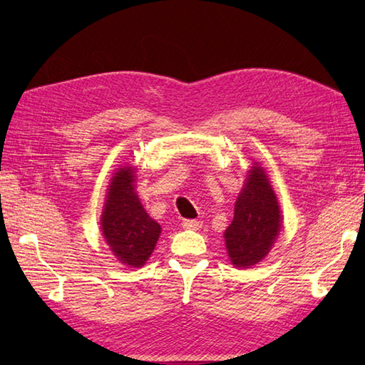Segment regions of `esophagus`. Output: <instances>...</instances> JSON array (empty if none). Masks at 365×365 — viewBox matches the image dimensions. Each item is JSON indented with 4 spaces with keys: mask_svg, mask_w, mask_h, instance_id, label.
Masks as SVG:
<instances>
[{
    "mask_svg": "<svg viewBox=\"0 0 365 365\" xmlns=\"http://www.w3.org/2000/svg\"><path fill=\"white\" fill-rule=\"evenodd\" d=\"M182 226H183V229H188V230H199L200 227H202V222L197 220H183Z\"/></svg>",
    "mask_w": 365,
    "mask_h": 365,
    "instance_id": "1",
    "label": "esophagus"
}]
</instances>
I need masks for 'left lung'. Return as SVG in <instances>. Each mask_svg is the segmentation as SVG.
<instances>
[{"mask_svg":"<svg viewBox=\"0 0 365 365\" xmlns=\"http://www.w3.org/2000/svg\"><path fill=\"white\" fill-rule=\"evenodd\" d=\"M281 232V210L268 175L259 161L247 170L238 195L234 221L224 232L230 262L238 268L257 265L267 257Z\"/></svg>","mask_w":365,"mask_h":365,"instance_id":"left-lung-1","label":"left lung"}]
</instances>
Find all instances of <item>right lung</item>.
I'll return each instance as SVG.
<instances>
[{"instance_id":"1","label":"right lung","mask_w":365,"mask_h":365,"mask_svg":"<svg viewBox=\"0 0 365 365\" xmlns=\"http://www.w3.org/2000/svg\"><path fill=\"white\" fill-rule=\"evenodd\" d=\"M135 168L115 170L103 205L102 232L108 246L123 265L139 268L149 260L161 226L145 213L135 191Z\"/></svg>"}]
</instances>
